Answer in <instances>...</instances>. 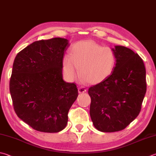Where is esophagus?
I'll return each mask as SVG.
<instances>
[{
  "instance_id": "obj_1",
  "label": "esophagus",
  "mask_w": 156,
  "mask_h": 156,
  "mask_svg": "<svg viewBox=\"0 0 156 156\" xmlns=\"http://www.w3.org/2000/svg\"><path fill=\"white\" fill-rule=\"evenodd\" d=\"M78 90H79V93H84V92H86L87 89L86 88V87L81 86V87H79Z\"/></svg>"
}]
</instances>
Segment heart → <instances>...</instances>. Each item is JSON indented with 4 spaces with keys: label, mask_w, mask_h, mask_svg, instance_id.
<instances>
[{
    "label": "heart",
    "mask_w": 156,
    "mask_h": 156,
    "mask_svg": "<svg viewBox=\"0 0 156 156\" xmlns=\"http://www.w3.org/2000/svg\"><path fill=\"white\" fill-rule=\"evenodd\" d=\"M116 63V55L113 49L102 47L92 41H81L72 46L70 54L62 59L64 75L73 81L79 73L90 83H98L111 75Z\"/></svg>",
    "instance_id": "obj_1"
}]
</instances>
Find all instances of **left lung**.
Here are the masks:
<instances>
[{
	"label": "left lung",
	"instance_id": "left-lung-1",
	"mask_svg": "<svg viewBox=\"0 0 156 156\" xmlns=\"http://www.w3.org/2000/svg\"><path fill=\"white\" fill-rule=\"evenodd\" d=\"M113 49L116 64L112 74L88 89L91 119L97 130L104 133L127 127L139 115L147 90L142 58L124 46Z\"/></svg>",
	"mask_w": 156,
	"mask_h": 156
}]
</instances>
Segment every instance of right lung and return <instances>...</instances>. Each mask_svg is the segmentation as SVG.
<instances>
[{
    "instance_id": "1",
    "label": "right lung",
    "mask_w": 156,
    "mask_h": 156,
    "mask_svg": "<svg viewBox=\"0 0 156 156\" xmlns=\"http://www.w3.org/2000/svg\"><path fill=\"white\" fill-rule=\"evenodd\" d=\"M68 40L34 41L15 58L9 90L17 117L35 130L58 133L66 127L68 113L78 96L74 83L62 79V59Z\"/></svg>"
}]
</instances>
